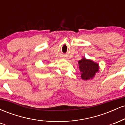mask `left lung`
<instances>
[{
    "label": "left lung",
    "instance_id": "1",
    "mask_svg": "<svg viewBox=\"0 0 125 125\" xmlns=\"http://www.w3.org/2000/svg\"><path fill=\"white\" fill-rule=\"evenodd\" d=\"M79 67L81 71V78L83 80H89L94 78L96 73L99 71V64L92 60L83 58L78 62Z\"/></svg>",
    "mask_w": 125,
    "mask_h": 125
}]
</instances>
